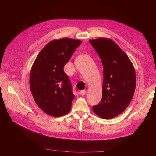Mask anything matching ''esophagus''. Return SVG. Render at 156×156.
<instances>
[{
  "mask_svg": "<svg viewBox=\"0 0 156 156\" xmlns=\"http://www.w3.org/2000/svg\"><path fill=\"white\" fill-rule=\"evenodd\" d=\"M79 94H80V95H81V96H83L86 94V91L85 90H81L79 92Z\"/></svg>",
  "mask_w": 156,
  "mask_h": 156,
  "instance_id": "obj_1",
  "label": "esophagus"
}]
</instances>
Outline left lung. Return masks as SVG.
<instances>
[{"label":"left lung","mask_w":156,"mask_h":156,"mask_svg":"<svg viewBox=\"0 0 156 156\" xmlns=\"http://www.w3.org/2000/svg\"><path fill=\"white\" fill-rule=\"evenodd\" d=\"M103 67L102 98L92 107L94 113L111 119L123 112L133 97L136 87L135 68L127 55L109 38L90 40Z\"/></svg>","instance_id":"8db88e82"}]
</instances>
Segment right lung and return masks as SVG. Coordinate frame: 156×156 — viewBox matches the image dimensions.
I'll return each instance as SVG.
<instances>
[{
  "instance_id": "right-lung-1",
  "label": "right lung",
  "mask_w": 156,
  "mask_h": 156,
  "mask_svg": "<svg viewBox=\"0 0 156 156\" xmlns=\"http://www.w3.org/2000/svg\"><path fill=\"white\" fill-rule=\"evenodd\" d=\"M81 42L67 37L52 40L41 49L32 66V96L37 106L50 116L65 115L72 108L74 95L64 66Z\"/></svg>"
}]
</instances>
